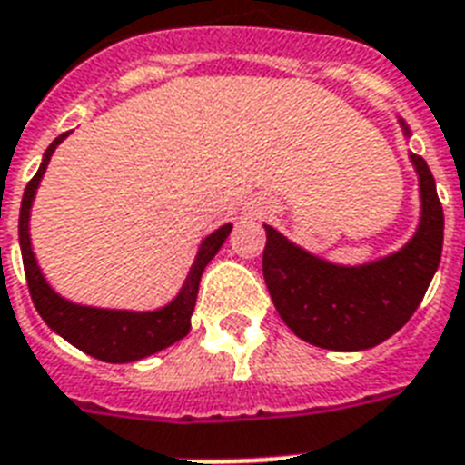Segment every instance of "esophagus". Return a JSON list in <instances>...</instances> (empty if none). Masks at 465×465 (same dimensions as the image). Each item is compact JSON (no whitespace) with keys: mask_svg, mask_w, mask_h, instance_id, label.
<instances>
[{"mask_svg":"<svg viewBox=\"0 0 465 465\" xmlns=\"http://www.w3.org/2000/svg\"><path fill=\"white\" fill-rule=\"evenodd\" d=\"M250 211H252V213H254V211H256V209H254V206H250Z\"/></svg>","mask_w":465,"mask_h":465,"instance_id":"obj_1","label":"esophagus"}]
</instances>
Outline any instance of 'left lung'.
Masks as SVG:
<instances>
[{
    "instance_id": "1",
    "label": "left lung",
    "mask_w": 465,
    "mask_h": 465,
    "mask_svg": "<svg viewBox=\"0 0 465 465\" xmlns=\"http://www.w3.org/2000/svg\"><path fill=\"white\" fill-rule=\"evenodd\" d=\"M403 136L408 124L399 117ZM418 174L420 221L403 247L362 263H336L266 228L263 278L285 326L326 351H367L413 317L440 266L444 211L420 155L408 153Z\"/></svg>"
}]
</instances>
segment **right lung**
<instances>
[{
  "mask_svg": "<svg viewBox=\"0 0 465 465\" xmlns=\"http://www.w3.org/2000/svg\"><path fill=\"white\" fill-rule=\"evenodd\" d=\"M69 134L72 132L62 134L47 146L38 173L28 182L24 199H21L18 244H21L25 281H28L33 304H35V310H38V314L52 331L69 341L74 348L84 351L85 355H91V358L113 362V365L151 358V355L165 351V348L174 345L189 333L202 273L211 263V259L218 254L223 242L228 240L232 223H225L218 230H213L211 235L203 237L199 250H196L194 263L189 266L184 283L177 291V295L163 307H155V310H114V307H93V304L74 302L69 297L59 295L47 283L38 259H35V252H33L31 209L33 202H35V194H38L40 182H43L45 170L50 165L52 153L57 151L59 143Z\"/></svg>",
  "mask_w": 465,
  "mask_h": 465,
  "instance_id": "1",
  "label": "right lung"
}]
</instances>
